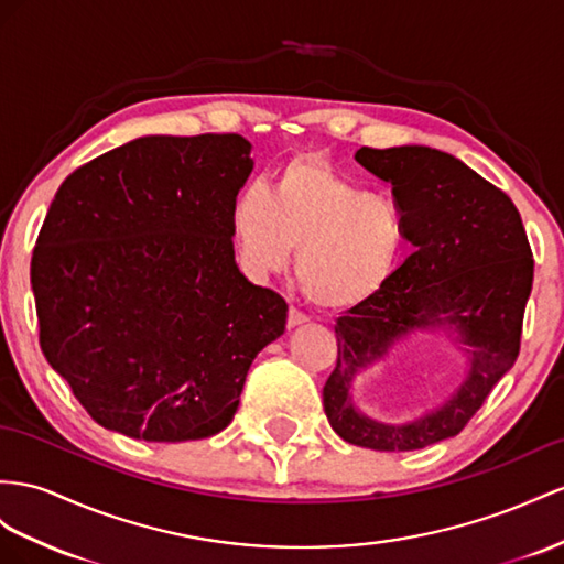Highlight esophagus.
<instances>
[{"instance_id": "1", "label": "esophagus", "mask_w": 564, "mask_h": 564, "mask_svg": "<svg viewBox=\"0 0 564 564\" xmlns=\"http://www.w3.org/2000/svg\"><path fill=\"white\" fill-rule=\"evenodd\" d=\"M305 322H310V316H307L305 312H300V310H295V307L288 310V328H295V326L305 324Z\"/></svg>"}]
</instances>
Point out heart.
<instances>
[{
  "mask_svg": "<svg viewBox=\"0 0 564 564\" xmlns=\"http://www.w3.org/2000/svg\"><path fill=\"white\" fill-rule=\"evenodd\" d=\"M230 226L254 276L279 273L295 248V279L316 307L350 310L391 281L405 240L393 202L367 193L324 156L283 164L269 193L248 187Z\"/></svg>",
  "mask_w": 564,
  "mask_h": 564,
  "instance_id": "b5f03b06",
  "label": "heart"
}]
</instances>
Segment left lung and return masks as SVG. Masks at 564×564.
I'll return each mask as SVG.
<instances>
[{"label": "left lung", "mask_w": 564, "mask_h": 564, "mask_svg": "<svg viewBox=\"0 0 564 564\" xmlns=\"http://www.w3.org/2000/svg\"><path fill=\"white\" fill-rule=\"evenodd\" d=\"M355 159L393 185L412 254L383 291L336 322L338 359L324 386V412L343 441L371 451H420L467 426L522 345L533 257L514 202L453 154L405 144L359 148ZM451 325L470 348V373L436 413L402 427L354 408V373L414 327Z\"/></svg>", "instance_id": "left-lung-1"}]
</instances>
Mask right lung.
Returning <instances> with one entry per match:
<instances>
[{"instance_id": "1", "label": "right lung", "mask_w": 564, "mask_h": 564, "mask_svg": "<svg viewBox=\"0 0 564 564\" xmlns=\"http://www.w3.org/2000/svg\"><path fill=\"white\" fill-rule=\"evenodd\" d=\"M236 133L148 135L78 166L31 259L40 348L93 420L178 443L224 431L285 300L236 267L252 171Z\"/></svg>"}]
</instances>
